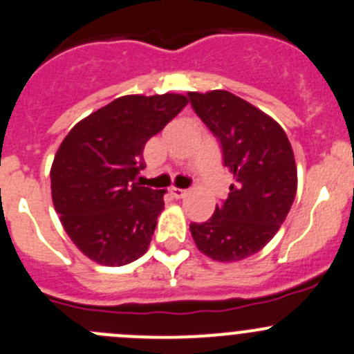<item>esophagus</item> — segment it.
Here are the masks:
<instances>
[{"label":"esophagus","mask_w":354,"mask_h":354,"mask_svg":"<svg viewBox=\"0 0 354 354\" xmlns=\"http://www.w3.org/2000/svg\"><path fill=\"white\" fill-rule=\"evenodd\" d=\"M169 192H171V195H173L174 198H181V197H185V195H187V190H183V188L173 187Z\"/></svg>","instance_id":"esophagus-1"}]
</instances>
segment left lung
Wrapping results in <instances>:
<instances>
[{"instance_id":"left-lung-1","label":"left lung","mask_w":354,"mask_h":354,"mask_svg":"<svg viewBox=\"0 0 354 354\" xmlns=\"http://www.w3.org/2000/svg\"><path fill=\"white\" fill-rule=\"evenodd\" d=\"M188 97L233 173L228 198L211 219L192 223V236L211 259L242 261L259 252L289 214L297 192L292 147L275 119L230 91H190Z\"/></svg>"}]
</instances>
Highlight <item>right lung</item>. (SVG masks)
<instances>
[{
	"label": "right lung",
	"mask_w": 354,
	"mask_h": 354,
	"mask_svg": "<svg viewBox=\"0 0 354 354\" xmlns=\"http://www.w3.org/2000/svg\"><path fill=\"white\" fill-rule=\"evenodd\" d=\"M180 93L126 95L81 119L51 164L55 211L74 245L104 266H124L147 252L166 190L135 183L145 143L176 118Z\"/></svg>",
	"instance_id": "obj_1"
}]
</instances>
